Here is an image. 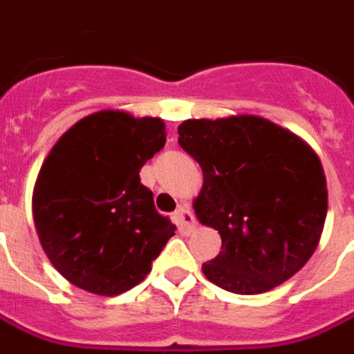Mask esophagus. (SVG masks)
Segmentation results:
<instances>
[{
    "label": "esophagus",
    "instance_id": "esophagus-1",
    "mask_svg": "<svg viewBox=\"0 0 354 354\" xmlns=\"http://www.w3.org/2000/svg\"><path fill=\"white\" fill-rule=\"evenodd\" d=\"M175 220H177V226L179 227H193L194 226V216L191 212L189 205H181L175 212Z\"/></svg>",
    "mask_w": 354,
    "mask_h": 354
}]
</instances>
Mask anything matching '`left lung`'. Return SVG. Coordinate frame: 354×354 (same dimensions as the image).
<instances>
[{"mask_svg":"<svg viewBox=\"0 0 354 354\" xmlns=\"http://www.w3.org/2000/svg\"><path fill=\"white\" fill-rule=\"evenodd\" d=\"M177 132L203 169L194 214L222 238V251L203 265L206 279L230 292L261 294L294 277L314 255L327 214L314 148L255 115L189 118Z\"/></svg>","mask_w":354,"mask_h":354,"instance_id":"obj_1","label":"left lung"}]
</instances>
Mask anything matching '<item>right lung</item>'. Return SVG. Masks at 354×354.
I'll use <instances>...</instances> for the list:
<instances>
[{
  "label": "right lung",
  "instance_id": "1",
  "mask_svg": "<svg viewBox=\"0 0 354 354\" xmlns=\"http://www.w3.org/2000/svg\"><path fill=\"white\" fill-rule=\"evenodd\" d=\"M165 146V122L127 111L83 116L50 149L32 191V220L54 269L99 296L134 288L175 236L140 169Z\"/></svg>",
  "mask_w": 354,
  "mask_h": 354
}]
</instances>
